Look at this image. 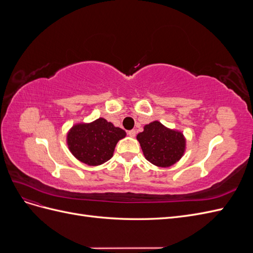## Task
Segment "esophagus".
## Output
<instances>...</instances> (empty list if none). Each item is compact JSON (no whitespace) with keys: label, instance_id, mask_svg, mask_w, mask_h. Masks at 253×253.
<instances>
[{"label":"esophagus","instance_id":"esophagus-1","mask_svg":"<svg viewBox=\"0 0 253 253\" xmlns=\"http://www.w3.org/2000/svg\"><path fill=\"white\" fill-rule=\"evenodd\" d=\"M127 135L129 137H135L136 136V131H135V129H131V131L127 132Z\"/></svg>","mask_w":253,"mask_h":253}]
</instances>
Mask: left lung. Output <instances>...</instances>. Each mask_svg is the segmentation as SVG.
<instances>
[{"instance_id": "1", "label": "left lung", "mask_w": 253, "mask_h": 253, "mask_svg": "<svg viewBox=\"0 0 253 253\" xmlns=\"http://www.w3.org/2000/svg\"><path fill=\"white\" fill-rule=\"evenodd\" d=\"M145 159L158 167L174 165L185 151V138L181 133L167 128L154 121L144 126L143 132L137 135Z\"/></svg>"}]
</instances>
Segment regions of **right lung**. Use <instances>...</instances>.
I'll return each instance as SVG.
<instances>
[{"instance_id":"1","label":"right lung","mask_w":253,"mask_h":253,"mask_svg":"<svg viewBox=\"0 0 253 253\" xmlns=\"http://www.w3.org/2000/svg\"><path fill=\"white\" fill-rule=\"evenodd\" d=\"M125 137L124 129L99 118L88 125L73 126L67 135V144L72 154L80 162L99 166L112 158L117 142Z\"/></svg>"}]
</instances>
